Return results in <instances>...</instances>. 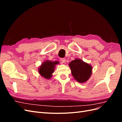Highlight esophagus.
Returning a JSON list of instances; mask_svg holds the SVG:
<instances>
[{
    "instance_id": "34e87169",
    "label": "esophagus",
    "mask_w": 122,
    "mask_h": 122,
    "mask_svg": "<svg viewBox=\"0 0 122 122\" xmlns=\"http://www.w3.org/2000/svg\"><path fill=\"white\" fill-rule=\"evenodd\" d=\"M61 61L62 62V63H65L66 62V59L64 58H61Z\"/></svg>"
}]
</instances>
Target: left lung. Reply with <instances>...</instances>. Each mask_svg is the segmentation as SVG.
Listing matches in <instances>:
<instances>
[{"label":"left lung","mask_w":122,"mask_h":122,"mask_svg":"<svg viewBox=\"0 0 122 122\" xmlns=\"http://www.w3.org/2000/svg\"><path fill=\"white\" fill-rule=\"evenodd\" d=\"M74 79L79 83H84L90 79L92 73V66L80 59L76 58L69 64Z\"/></svg>","instance_id":"left-lung-1"}]
</instances>
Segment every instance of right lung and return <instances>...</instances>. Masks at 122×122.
Segmentation results:
<instances>
[{
    "label": "right lung",
    "mask_w": 122,
    "mask_h": 122,
    "mask_svg": "<svg viewBox=\"0 0 122 122\" xmlns=\"http://www.w3.org/2000/svg\"><path fill=\"white\" fill-rule=\"evenodd\" d=\"M58 64H59L58 61H52L47 60L43 62L39 67L38 69L39 73L44 78L49 79L51 78L54 71L55 65Z\"/></svg>",
    "instance_id": "1"
}]
</instances>
